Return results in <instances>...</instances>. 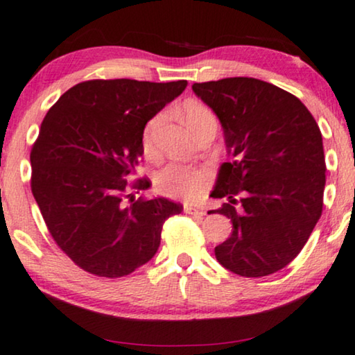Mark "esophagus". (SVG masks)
<instances>
[{
	"mask_svg": "<svg viewBox=\"0 0 355 355\" xmlns=\"http://www.w3.org/2000/svg\"><path fill=\"white\" fill-rule=\"evenodd\" d=\"M183 211H184V214H191V216H199V217L206 216V211H204V209L193 206V204H184Z\"/></svg>",
	"mask_w": 355,
	"mask_h": 355,
	"instance_id": "obj_1",
	"label": "esophagus"
}]
</instances>
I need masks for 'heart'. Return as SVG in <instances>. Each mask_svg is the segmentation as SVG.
I'll return each instance as SVG.
<instances>
[{
  "label": "heart",
  "mask_w": 355,
  "mask_h": 355,
  "mask_svg": "<svg viewBox=\"0 0 355 355\" xmlns=\"http://www.w3.org/2000/svg\"><path fill=\"white\" fill-rule=\"evenodd\" d=\"M214 114L211 109H207L202 104H188L184 107V119L189 127H194L202 119L212 117ZM164 121H166V114L159 112L156 116L151 117L143 130V148L146 154H151L154 151V144H156V138L159 130H161ZM209 180L211 175L206 168L198 167H188L182 166V164H168L164 167L157 175L154 177V188L159 194H164L167 198H177V199H196L206 191Z\"/></svg>",
  "instance_id": "heart-1"
}]
</instances>
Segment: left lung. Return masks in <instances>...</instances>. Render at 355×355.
<instances>
[{"label": "left lung", "instance_id": "8db88e82", "mask_svg": "<svg viewBox=\"0 0 355 355\" xmlns=\"http://www.w3.org/2000/svg\"><path fill=\"white\" fill-rule=\"evenodd\" d=\"M216 112L232 162H223L211 196L233 223L216 257L236 275L259 278L301 252L323 209L325 154L309 109L275 85L249 77L194 83Z\"/></svg>", "mask_w": 355, "mask_h": 355}]
</instances>
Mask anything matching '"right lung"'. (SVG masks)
<instances>
[{
    "label": "right lung",
    "instance_id": "obj_1",
    "mask_svg": "<svg viewBox=\"0 0 355 355\" xmlns=\"http://www.w3.org/2000/svg\"><path fill=\"white\" fill-rule=\"evenodd\" d=\"M88 80L67 89L43 119L30 153L32 193L59 248L85 272L125 277L157 252L164 222L183 211L166 198L135 199L128 184L143 154L148 121L187 88ZM130 198V204L125 198Z\"/></svg>",
    "mask_w": 355,
    "mask_h": 355
}]
</instances>
